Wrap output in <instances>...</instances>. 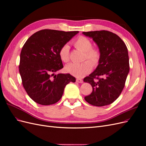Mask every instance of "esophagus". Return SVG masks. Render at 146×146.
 <instances>
[{"label": "esophagus", "instance_id": "esophagus-1", "mask_svg": "<svg viewBox=\"0 0 146 146\" xmlns=\"http://www.w3.org/2000/svg\"><path fill=\"white\" fill-rule=\"evenodd\" d=\"M76 82L79 83H82L83 82V80H82V79H81V78H77L76 79Z\"/></svg>", "mask_w": 146, "mask_h": 146}]
</instances>
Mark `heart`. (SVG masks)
<instances>
[{
	"instance_id": "1",
	"label": "heart",
	"mask_w": 146,
	"mask_h": 146,
	"mask_svg": "<svg viewBox=\"0 0 146 146\" xmlns=\"http://www.w3.org/2000/svg\"><path fill=\"white\" fill-rule=\"evenodd\" d=\"M74 47L77 49L84 52L83 60L81 63H69L66 66L65 70L74 76L82 77L89 73L92 65L96 66L99 62L100 52L98 48L92 47V42L85 36L78 37L73 42ZM69 46L67 44L61 47L59 50V56L61 60L64 63H67L69 60Z\"/></svg>"
}]
</instances>
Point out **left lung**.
<instances>
[{
    "instance_id": "8db88e82",
    "label": "left lung",
    "mask_w": 146,
    "mask_h": 146,
    "mask_svg": "<svg viewBox=\"0 0 146 146\" xmlns=\"http://www.w3.org/2000/svg\"><path fill=\"white\" fill-rule=\"evenodd\" d=\"M92 38L100 52L98 67L83 79L92 87L91 94L85 98L90 104L102 107L112 104L120 96L129 72L127 48L121 38L107 30L83 32Z\"/></svg>"
}]
</instances>
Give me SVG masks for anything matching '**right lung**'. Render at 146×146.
Segmentation results:
<instances>
[{
    "mask_svg": "<svg viewBox=\"0 0 146 146\" xmlns=\"http://www.w3.org/2000/svg\"><path fill=\"white\" fill-rule=\"evenodd\" d=\"M78 33L41 30L24 44L20 55L19 73L25 90L35 102L42 105L56 103L66 85L76 82L69 74L54 73L63 68L60 48Z\"/></svg>",
    "mask_w": 146,
    "mask_h": 146,
    "instance_id": "right-lung-1",
    "label": "right lung"
}]
</instances>
